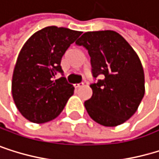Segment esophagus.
<instances>
[{
  "mask_svg": "<svg viewBox=\"0 0 159 159\" xmlns=\"http://www.w3.org/2000/svg\"><path fill=\"white\" fill-rule=\"evenodd\" d=\"M83 85H84V82H80V83L74 84V86L76 87V88H80V87H81V86H83Z\"/></svg>",
  "mask_w": 159,
  "mask_h": 159,
  "instance_id": "esophagus-1",
  "label": "esophagus"
}]
</instances>
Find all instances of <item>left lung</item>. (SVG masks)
I'll list each match as a JSON object with an SVG mask.
<instances>
[{"label":"left lung","mask_w":159,"mask_h":159,"mask_svg":"<svg viewBox=\"0 0 159 159\" xmlns=\"http://www.w3.org/2000/svg\"><path fill=\"white\" fill-rule=\"evenodd\" d=\"M76 43L83 46L91 58V98L84 102L88 115L107 127L124 123L137 112L144 97V72L132 46L112 30L84 33Z\"/></svg>","instance_id":"obj_1"}]
</instances>
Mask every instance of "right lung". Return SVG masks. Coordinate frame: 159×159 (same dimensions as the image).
I'll list each match as a JSON object with an SVG mask.
<instances>
[{"label":"right lung","mask_w":159,"mask_h":159,"mask_svg":"<svg viewBox=\"0 0 159 159\" xmlns=\"http://www.w3.org/2000/svg\"><path fill=\"white\" fill-rule=\"evenodd\" d=\"M80 31L48 26L34 33L22 46L14 68L12 96L20 113L34 123L56 118L63 110L74 86L61 66L68 47ZM58 73L62 77L53 80Z\"/></svg>","instance_id":"right-lung-1"}]
</instances>
